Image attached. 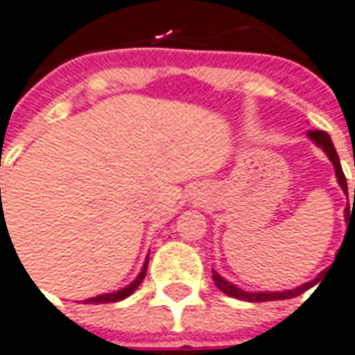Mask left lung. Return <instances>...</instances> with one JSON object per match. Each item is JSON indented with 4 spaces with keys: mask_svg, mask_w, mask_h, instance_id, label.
I'll use <instances>...</instances> for the list:
<instances>
[{
    "mask_svg": "<svg viewBox=\"0 0 355 355\" xmlns=\"http://www.w3.org/2000/svg\"><path fill=\"white\" fill-rule=\"evenodd\" d=\"M309 137H311L313 141L317 143V145L321 146L324 153L329 154V158H331V162L334 164V170H336V178H338V183H340V187L344 189V193L348 195V183H346V175L342 172V166L340 160H338V154H336V148L332 145L331 137L327 135L324 131H309ZM355 209V189H354V205H352V210ZM346 214H350L348 210H346ZM354 214V212H352ZM352 218V216H348ZM352 224V220H350ZM350 224H348V228H350ZM212 278H214V284L218 288L220 292H224L230 297H236V300H245V302H253V304H259V302H275V300H288V297H295V295H300L305 290H309V286H313V282H307V284L300 286V288H295V290H288V292H257V294H249V292H243V290H239L238 286L230 284L228 280H224L222 276L216 275V272H212Z\"/></svg>",
    "mask_w": 355,
    "mask_h": 355,
    "instance_id": "left-lung-1",
    "label": "left lung"
}]
</instances>
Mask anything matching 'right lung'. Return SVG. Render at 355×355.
Instances as JSON below:
<instances>
[{"label":"right lung","mask_w":355,"mask_h":355,"mask_svg":"<svg viewBox=\"0 0 355 355\" xmlns=\"http://www.w3.org/2000/svg\"><path fill=\"white\" fill-rule=\"evenodd\" d=\"M146 265H148V259H146V263H145V266H143V270H141V275L137 276L135 280H133V284H129V286H127V288H123V290H119V292H114V294L96 295V297H90V300H85V304H112V302H119V300H125L127 295L133 294L137 288L141 286V282L145 280Z\"/></svg>","instance_id":"add662e5"}]
</instances>
